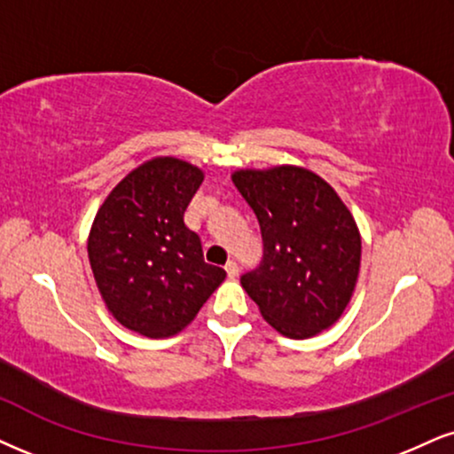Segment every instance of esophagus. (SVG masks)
Wrapping results in <instances>:
<instances>
[{"mask_svg": "<svg viewBox=\"0 0 454 454\" xmlns=\"http://www.w3.org/2000/svg\"><path fill=\"white\" fill-rule=\"evenodd\" d=\"M225 271H227V276H229V278H238V273H239L238 262H236V261H227Z\"/></svg>", "mask_w": 454, "mask_h": 454, "instance_id": "34e87169", "label": "esophagus"}]
</instances>
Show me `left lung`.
<instances>
[{
	"label": "left lung",
	"mask_w": 454,
	"mask_h": 454,
	"mask_svg": "<svg viewBox=\"0 0 454 454\" xmlns=\"http://www.w3.org/2000/svg\"><path fill=\"white\" fill-rule=\"evenodd\" d=\"M233 184L259 221L262 259L242 286L267 322L309 339L339 320L360 273L357 225L330 184L305 168L239 170Z\"/></svg>",
	"instance_id": "left-lung-1"
}]
</instances>
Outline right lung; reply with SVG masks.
<instances>
[{
    "mask_svg": "<svg viewBox=\"0 0 454 454\" xmlns=\"http://www.w3.org/2000/svg\"><path fill=\"white\" fill-rule=\"evenodd\" d=\"M201 181L187 161L149 160L94 216L88 259L97 286L115 320L145 337L183 330L227 276L204 261L200 236L184 225Z\"/></svg>",
    "mask_w": 454,
    "mask_h": 454,
    "instance_id": "obj_1",
    "label": "right lung"
}]
</instances>
